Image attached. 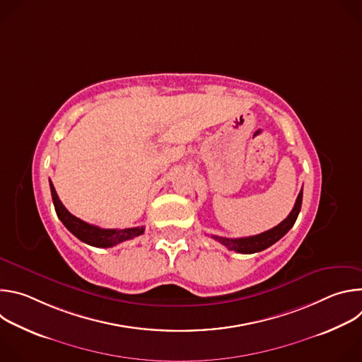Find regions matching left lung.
<instances>
[{
  "instance_id": "1",
  "label": "left lung",
  "mask_w": 362,
  "mask_h": 362,
  "mask_svg": "<svg viewBox=\"0 0 362 362\" xmlns=\"http://www.w3.org/2000/svg\"><path fill=\"white\" fill-rule=\"evenodd\" d=\"M300 204H302V190L299 192L293 209L291 211V214L288 215L286 219H284L278 226L259 233L255 236H246V238H222V236H214V239H216L218 242H221L222 245H225L229 250H235L239 253H255V252H261L267 247H269L271 245H274L275 242H278L282 236H285L288 233V230L293 226L299 211H300Z\"/></svg>"
}]
</instances>
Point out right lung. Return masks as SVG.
I'll list each match as a JSON object with an SVG mask.
<instances>
[{
  "label": "right lung",
  "instance_id": "1",
  "mask_svg": "<svg viewBox=\"0 0 362 362\" xmlns=\"http://www.w3.org/2000/svg\"><path fill=\"white\" fill-rule=\"evenodd\" d=\"M49 189H51V196H53V203H54L56 214H57L59 219L77 239H80L81 242H84L87 245H91L95 247H112L117 243H122L124 240L140 236L144 232L143 226L127 228V229H101L95 225H90V223L76 218L64 208V204L59 199L54 185L51 180H49Z\"/></svg>",
  "mask_w": 362,
  "mask_h": 362
}]
</instances>
